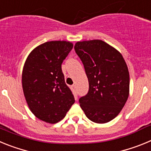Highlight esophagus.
I'll return each mask as SVG.
<instances>
[{
	"label": "esophagus",
	"instance_id": "esophagus-1",
	"mask_svg": "<svg viewBox=\"0 0 151 151\" xmlns=\"http://www.w3.org/2000/svg\"><path fill=\"white\" fill-rule=\"evenodd\" d=\"M72 88H73V91H74L75 94H77V89H76V86L75 85H73V86H72Z\"/></svg>",
	"mask_w": 151,
	"mask_h": 151
}]
</instances>
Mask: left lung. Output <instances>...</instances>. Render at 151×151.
<instances>
[{"label": "left lung", "instance_id": "obj_1", "mask_svg": "<svg viewBox=\"0 0 151 151\" xmlns=\"http://www.w3.org/2000/svg\"><path fill=\"white\" fill-rule=\"evenodd\" d=\"M75 50L84 65L88 92L79 98L86 116L106 123L120 113L129 94V73L122 54L101 40L78 41Z\"/></svg>", "mask_w": 151, "mask_h": 151}]
</instances>
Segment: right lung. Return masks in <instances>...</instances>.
Wrapping results in <instances>:
<instances>
[{
	"label": "right lung",
	"instance_id": "1",
	"mask_svg": "<svg viewBox=\"0 0 151 151\" xmlns=\"http://www.w3.org/2000/svg\"><path fill=\"white\" fill-rule=\"evenodd\" d=\"M73 47L69 41H47L31 52L24 64L22 83L28 106L48 123L63 119L75 103L61 68Z\"/></svg>",
	"mask_w": 151,
	"mask_h": 151
}]
</instances>
